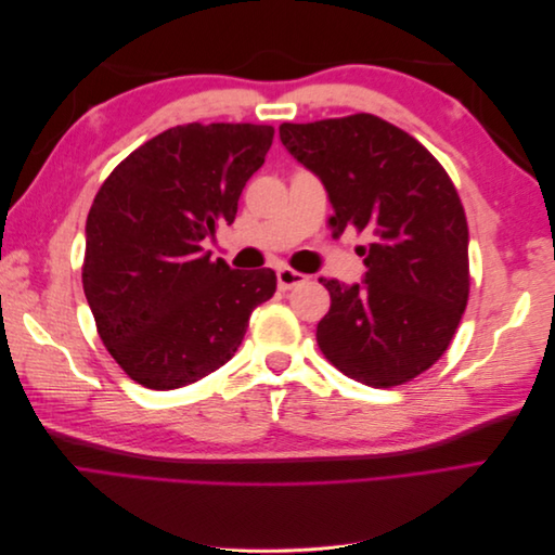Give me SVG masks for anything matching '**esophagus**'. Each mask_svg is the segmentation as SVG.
Returning <instances> with one entry per match:
<instances>
[{
	"mask_svg": "<svg viewBox=\"0 0 555 555\" xmlns=\"http://www.w3.org/2000/svg\"><path fill=\"white\" fill-rule=\"evenodd\" d=\"M306 282H308V275L294 271V268H287V266L278 268V287L280 289L287 292V289L300 287V284H306Z\"/></svg>",
	"mask_w": 555,
	"mask_h": 555,
	"instance_id": "1",
	"label": "esophagus"
}]
</instances>
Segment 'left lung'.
Returning <instances> with one entry per match:
<instances>
[{"mask_svg":"<svg viewBox=\"0 0 555 555\" xmlns=\"http://www.w3.org/2000/svg\"><path fill=\"white\" fill-rule=\"evenodd\" d=\"M280 141L322 180L335 233L354 227L373 238L359 247L361 282L319 280L331 294L319 349L375 389L422 375L447 351L469 294L465 210L447 171L371 113L284 122Z\"/></svg>","mask_w":555,"mask_h":555,"instance_id":"8db88e82","label":"left lung"}]
</instances>
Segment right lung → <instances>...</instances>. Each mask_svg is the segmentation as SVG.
I'll return each instance as SVG.
<instances>
[{"label": "right lung", "instance_id": "add662e5", "mask_svg": "<svg viewBox=\"0 0 555 555\" xmlns=\"http://www.w3.org/2000/svg\"><path fill=\"white\" fill-rule=\"evenodd\" d=\"M268 125H180L117 164L86 224L82 289L99 338L147 389L171 391L224 365L249 314L275 294L271 268L210 259L206 238L273 143Z\"/></svg>", "mask_w": 555, "mask_h": 555}]
</instances>
